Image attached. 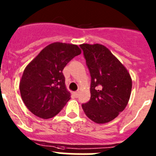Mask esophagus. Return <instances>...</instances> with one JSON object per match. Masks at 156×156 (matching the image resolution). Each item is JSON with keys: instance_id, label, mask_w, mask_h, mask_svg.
<instances>
[{"instance_id": "1", "label": "esophagus", "mask_w": 156, "mask_h": 156, "mask_svg": "<svg viewBox=\"0 0 156 156\" xmlns=\"http://www.w3.org/2000/svg\"><path fill=\"white\" fill-rule=\"evenodd\" d=\"M73 95L75 96L76 98H77V97H78V95H79V92H78V91H76V92L73 93Z\"/></svg>"}]
</instances>
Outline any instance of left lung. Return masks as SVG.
I'll list each match as a JSON object with an SVG mask.
<instances>
[{"mask_svg":"<svg viewBox=\"0 0 156 156\" xmlns=\"http://www.w3.org/2000/svg\"><path fill=\"white\" fill-rule=\"evenodd\" d=\"M91 76L90 100L82 104L84 113L97 124L114 120L126 108L132 80L125 66L104 45L81 44Z\"/></svg>","mask_w":156,"mask_h":156,"instance_id":"obj_1","label":"left lung"}]
</instances>
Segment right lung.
<instances>
[{"instance_id": "right-lung-1", "label": "right lung", "mask_w": 156, "mask_h": 156, "mask_svg": "<svg viewBox=\"0 0 156 156\" xmlns=\"http://www.w3.org/2000/svg\"><path fill=\"white\" fill-rule=\"evenodd\" d=\"M80 53L77 45L53 42L25 67L20 80V94L25 106L35 116L53 118L70 99L62 70Z\"/></svg>"}]
</instances>
